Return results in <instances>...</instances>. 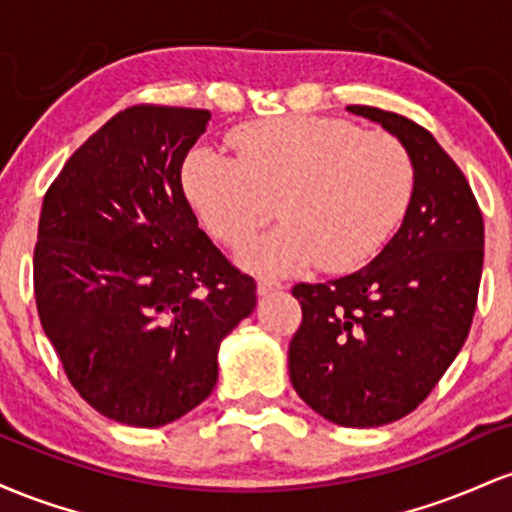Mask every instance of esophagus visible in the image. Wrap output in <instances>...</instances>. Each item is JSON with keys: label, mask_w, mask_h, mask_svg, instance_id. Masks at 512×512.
<instances>
[{"label": "esophagus", "mask_w": 512, "mask_h": 512, "mask_svg": "<svg viewBox=\"0 0 512 512\" xmlns=\"http://www.w3.org/2000/svg\"><path fill=\"white\" fill-rule=\"evenodd\" d=\"M279 289H284V286H281V281H276V279H260V281H257V293H260V296H267V293L279 291Z\"/></svg>", "instance_id": "34e87169"}]
</instances>
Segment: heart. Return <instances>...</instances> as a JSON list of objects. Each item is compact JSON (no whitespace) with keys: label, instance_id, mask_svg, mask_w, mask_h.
<instances>
[{"label":"heart","instance_id":"1","mask_svg":"<svg viewBox=\"0 0 512 512\" xmlns=\"http://www.w3.org/2000/svg\"><path fill=\"white\" fill-rule=\"evenodd\" d=\"M236 156L195 146L182 187L204 228L228 248H245L276 216L286 223L245 255L264 274L320 262L351 272L375 257L407 214L414 166L390 134L354 122L284 115L240 125Z\"/></svg>","mask_w":512,"mask_h":512}]
</instances>
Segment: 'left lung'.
Returning a JSON list of instances; mask_svg holds the SVG:
<instances>
[{
    "label": "left lung",
    "mask_w": 512,
    "mask_h": 512,
    "mask_svg": "<svg viewBox=\"0 0 512 512\" xmlns=\"http://www.w3.org/2000/svg\"><path fill=\"white\" fill-rule=\"evenodd\" d=\"M351 113L395 134L414 166L402 226L373 262L327 284H296L303 310L289 344L296 392L349 428L402 419L460 354L484 267V219L472 187L433 134L370 105Z\"/></svg>",
    "instance_id": "1"
}]
</instances>
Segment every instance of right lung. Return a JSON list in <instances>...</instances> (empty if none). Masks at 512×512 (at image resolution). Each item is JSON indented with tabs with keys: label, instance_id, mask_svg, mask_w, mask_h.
Returning a JSON list of instances; mask_svg holds the SVG:
<instances>
[{
	"label": "right lung",
	"instance_id": "add662e5",
	"mask_svg": "<svg viewBox=\"0 0 512 512\" xmlns=\"http://www.w3.org/2000/svg\"><path fill=\"white\" fill-rule=\"evenodd\" d=\"M209 110L132 105L64 163L33 252L40 325L74 390L108 419L156 428L214 390L221 339L257 303L182 192Z\"/></svg>",
	"mask_w": 512,
	"mask_h": 512
}]
</instances>
